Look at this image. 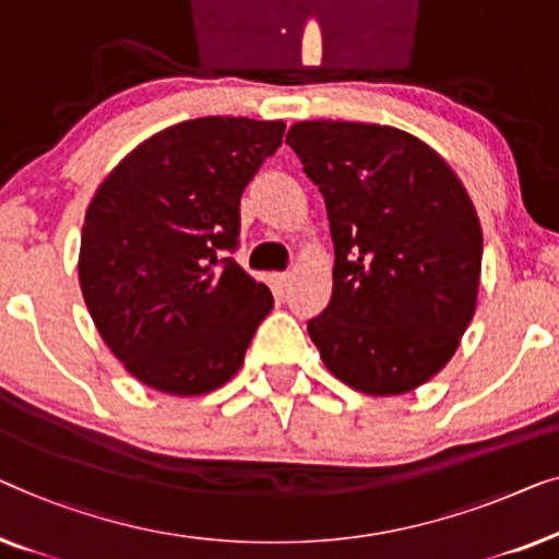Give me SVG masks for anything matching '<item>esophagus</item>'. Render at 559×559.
Masks as SVG:
<instances>
[{"instance_id":"34e87169","label":"esophagus","mask_w":559,"mask_h":559,"mask_svg":"<svg viewBox=\"0 0 559 559\" xmlns=\"http://www.w3.org/2000/svg\"><path fill=\"white\" fill-rule=\"evenodd\" d=\"M288 283H290V273H276V276H273V286H276L278 294H283V290L288 288Z\"/></svg>"}]
</instances>
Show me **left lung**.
<instances>
[{
	"instance_id": "obj_1",
	"label": "left lung",
	"mask_w": 559,
	"mask_h": 559,
	"mask_svg": "<svg viewBox=\"0 0 559 559\" xmlns=\"http://www.w3.org/2000/svg\"><path fill=\"white\" fill-rule=\"evenodd\" d=\"M286 144L324 194L334 242L329 306L309 319L329 372L367 395L420 388L476 311L484 235L453 169L411 133L301 121Z\"/></svg>"
}]
</instances>
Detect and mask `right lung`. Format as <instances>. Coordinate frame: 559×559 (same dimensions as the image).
Wrapping results in <instances>:
<instances>
[{"instance_id":"add662e5","label":"right lung","mask_w":559,"mask_h":559,"mask_svg":"<svg viewBox=\"0 0 559 559\" xmlns=\"http://www.w3.org/2000/svg\"><path fill=\"white\" fill-rule=\"evenodd\" d=\"M283 121L204 119L139 144L85 212L78 276L108 349L148 388L202 395L238 372L273 309L230 258L240 194L281 146Z\"/></svg>"}]
</instances>
